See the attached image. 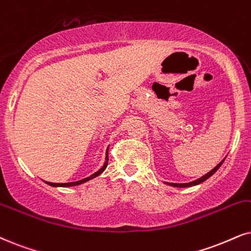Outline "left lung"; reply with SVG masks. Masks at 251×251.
<instances>
[{
    "instance_id": "8db88e82",
    "label": "left lung",
    "mask_w": 251,
    "mask_h": 251,
    "mask_svg": "<svg viewBox=\"0 0 251 251\" xmlns=\"http://www.w3.org/2000/svg\"><path fill=\"white\" fill-rule=\"evenodd\" d=\"M225 161V160H224ZM224 161H221L220 163L218 164L217 167L214 168V169H212L210 173H207L206 174L205 176H202V177H201V178L199 179H197V180H193V182H191V183H184V184H177V183H168L169 184V185H171V186H175V188H188V186H193V185H198V184H201V183H202V182H205L206 179L207 178H210V177L213 175V174L215 173V171H217L219 168L221 167V164L224 163Z\"/></svg>"
}]
</instances>
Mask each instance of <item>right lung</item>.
<instances>
[{"mask_svg": "<svg viewBox=\"0 0 251 251\" xmlns=\"http://www.w3.org/2000/svg\"><path fill=\"white\" fill-rule=\"evenodd\" d=\"M107 162H109V157L106 156L105 163H104V166H103L102 168H100V170L96 171V173L93 174V175H91V176L87 177V178L81 179V180H77V182H72V183H50V182H46V183L50 184V185H52V186H74V185H78V184H82V183L87 182V180H89V179H93V178H95V177H96V176L100 175V174H102L103 171L105 170V168H106V166H107Z\"/></svg>", "mask_w": 251, "mask_h": 251, "instance_id": "1", "label": "right lung"}]
</instances>
